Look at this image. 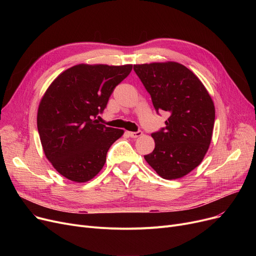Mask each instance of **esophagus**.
<instances>
[{
	"mask_svg": "<svg viewBox=\"0 0 256 256\" xmlns=\"http://www.w3.org/2000/svg\"><path fill=\"white\" fill-rule=\"evenodd\" d=\"M128 136L130 138H138V137H141L143 135V132L141 130H138V132H128Z\"/></svg>",
	"mask_w": 256,
	"mask_h": 256,
	"instance_id": "1",
	"label": "esophagus"
}]
</instances>
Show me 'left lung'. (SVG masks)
<instances>
[{"label":"left lung","instance_id":"obj_1","mask_svg":"<svg viewBox=\"0 0 256 256\" xmlns=\"http://www.w3.org/2000/svg\"><path fill=\"white\" fill-rule=\"evenodd\" d=\"M156 111L169 113L166 126L154 132L156 146L144 156L165 180L180 178L195 169L208 150L214 122V102L198 76L180 63L135 64Z\"/></svg>","mask_w":256,"mask_h":256}]
</instances>
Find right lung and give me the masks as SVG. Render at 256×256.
Masks as SVG:
<instances>
[{
	"label": "right lung",
	"instance_id": "right-lung-1",
	"mask_svg": "<svg viewBox=\"0 0 256 256\" xmlns=\"http://www.w3.org/2000/svg\"><path fill=\"white\" fill-rule=\"evenodd\" d=\"M132 64H78L61 72L44 92L37 112L44 152L62 176L86 182L98 176L110 146L124 130L100 124L96 116Z\"/></svg>",
	"mask_w": 256,
	"mask_h": 256
}]
</instances>
